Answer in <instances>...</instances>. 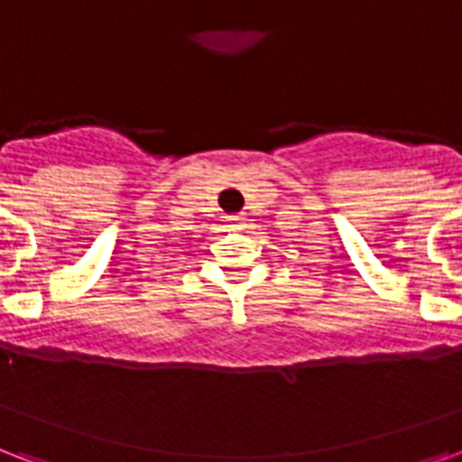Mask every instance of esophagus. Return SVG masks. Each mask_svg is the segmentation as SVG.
Listing matches in <instances>:
<instances>
[{"label": "esophagus", "instance_id": "esophagus-1", "mask_svg": "<svg viewBox=\"0 0 462 462\" xmlns=\"http://www.w3.org/2000/svg\"><path fill=\"white\" fill-rule=\"evenodd\" d=\"M226 226L228 231H241V228L245 226L244 217H238V214H236V217H226Z\"/></svg>", "mask_w": 462, "mask_h": 462}]
</instances>
